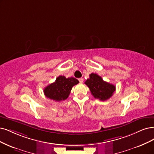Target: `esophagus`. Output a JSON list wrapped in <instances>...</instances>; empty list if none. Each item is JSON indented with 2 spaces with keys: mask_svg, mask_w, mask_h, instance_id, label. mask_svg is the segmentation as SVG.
I'll list each match as a JSON object with an SVG mask.
<instances>
[{
  "mask_svg": "<svg viewBox=\"0 0 154 154\" xmlns=\"http://www.w3.org/2000/svg\"><path fill=\"white\" fill-rule=\"evenodd\" d=\"M79 82H80L81 83H82V82H83V79H82V78L79 79Z\"/></svg>",
  "mask_w": 154,
  "mask_h": 154,
  "instance_id": "34e87169",
  "label": "esophagus"
}]
</instances>
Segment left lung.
<instances>
[{
  "instance_id": "obj_1",
  "label": "left lung",
  "mask_w": 154,
  "mask_h": 154,
  "mask_svg": "<svg viewBox=\"0 0 154 154\" xmlns=\"http://www.w3.org/2000/svg\"><path fill=\"white\" fill-rule=\"evenodd\" d=\"M85 84L89 88L94 97L101 101H105L112 97L116 91L114 85L105 82L98 74L92 73Z\"/></svg>"
}]
</instances>
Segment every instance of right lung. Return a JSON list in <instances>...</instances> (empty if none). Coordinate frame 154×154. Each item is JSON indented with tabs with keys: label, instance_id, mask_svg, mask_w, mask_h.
Segmentation results:
<instances>
[{
	"label": "right lung",
	"instance_id": "right-lung-1",
	"mask_svg": "<svg viewBox=\"0 0 154 154\" xmlns=\"http://www.w3.org/2000/svg\"><path fill=\"white\" fill-rule=\"evenodd\" d=\"M79 82L74 77L66 78L63 75H60L54 82L44 88V93L47 98L55 101H61L68 97L72 87Z\"/></svg>",
	"mask_w": 154,
	"mask_h": 154
}]
</instances>
